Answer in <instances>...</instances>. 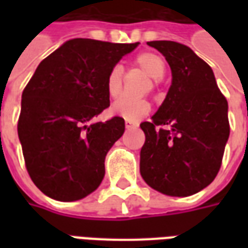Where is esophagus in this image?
<instances>
[{
	"instance_id": "1",
	"label": "esophagus",
	"mask_w": 248,
	"mask_h": 248,
	"mask_svg": "<svg viewBox=\"0 0 248 248\" xmlns=\"http://www.w3.org/2000/svg\"><path fill=\"white\" fill-rule=\"evenodd\" d=\"M124 126H126V129H134V127L138 126V124H135V122H133V121L126 119V121H124Z\"/></svg>"
}]
</instances>
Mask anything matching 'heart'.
I'll list each match as a JSON object with an SVG mask.
<instances>
[{
    "label": "heart",
    "mask_w": 248,
    "mask_h": 248,
    "mask_svg": "<svg viewBox=\"0 0 248 248\" xmlns=\"http://www.w3.org/2000/svg\"><path fill=\"white\" fill-rule=\"evenodd\" d=\"M134 65L149 76L151 79L159 82L163 79L166 73L165 60L156 53L143 51L134 58ZM124 83V69L119 65L113 66L106 77V90L111 98H117L122 90ZM150 111V105L145 99H134L130 97H122L111 105V113L129 121H138L143 118Z\"/></svg>",
    "instance_id": "obj_1"
}]
</instances>
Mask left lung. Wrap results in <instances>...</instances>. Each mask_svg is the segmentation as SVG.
Instances as JSON below:
<instances>
[{
  "label": "left lung",
  "instance_id": "left-lung-1",
  "mask_svg": "<svg viewBox=\"0 0 248 248\" xmlns=\"http://www.w3.org/2000/svg\"><path fill=\"white\" fill-rule=\"evenodd\" d=\"M171 69V86L150 122H142L140 175L156 191L188 197L213 182L230 135L229 105L211 67L186 45L150 41Z\"/></svg>",
  "mask_w": 248,
  "mask_h": 248
}]
</instances>
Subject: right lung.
<instances>
[{"mask_svg":"<svg viewBox=\"0 0 248 248\" xmlns=\"http://www.w3.org/2000/svg\"><path fill=\"white\" fill-rule=\"evenodd\" d=\"M138 44L74 38L46 57L28 82L17 130L26 170L45 195L71 202L101 185L105 156L124 121L93 118L110 106L108 70Z\"/></svg>","mask_w":248,"mask_h":248,"instance_id":"1","label":"right lung"}]
</instances>
